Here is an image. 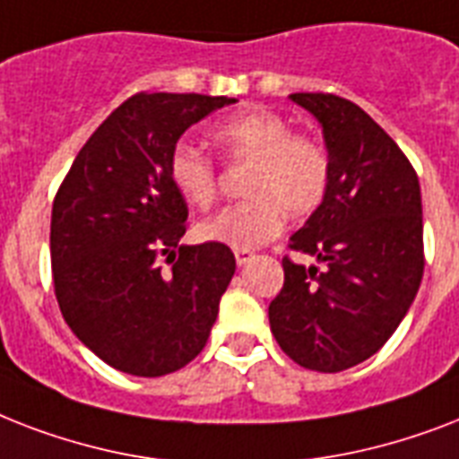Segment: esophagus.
I'll use <instances>...</instances> for the list:
<instances>
[{
  "mask_svg": "<svg viewBox=\"0 0 459 459\" xmlns=\"http://www.w3.org/2000/svg\"><path fill=\"white\" fill-rule=\"evenodd\" d=\"M252 259H255V252H252V250H236L238 266L247 264V262H252Z\"/></svg>",
  "mask_w": 459,
  "mask_h": 459,
  "instance_id": "esophagus-1",
  "label": "esophagus"
}]
</instances>
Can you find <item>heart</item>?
<instances>
[{
	"label": "heart",
	"instance_id": "obj_1",
	"mask_svg": "<svg viewBox=\"0 0 459 459\" xmlns=\"http://www.w3.org/2000/svg\"><path fill=\"white\" fill-rule=\"evenodd\" d=\"M216 143L238 164H250L245 195L197 226V236L233 250H252L269 243L286 226V209L293 216L312 214L326 197L331 183V154L314 135L295 133L273 111H247L216 126ZM169 178L176 193L193 207L216 200L219 178L212 157L178 143L169 154Z\"/></svg>",
	"mask_w": 459,
	"mask_h": 459
}]
</instances>
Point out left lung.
<instances>
[{"label": "left lung", "mask_w": 459, "mask_h": 459, "mask_svg": "<svg viewBox=\"0 0 459 459\" xmlns=\"http://www.w3.org/2000/svg\"><path fill=\"white\" fill-rule=\"evenodd\" d=\"M321 124L331 183L283 257V288L269 305L281 350L305 369L333 374L369 359L405 319L424 273L421 190L395 140L350 100L290 95Z\"/></svg>", "instance_id": "obj_1"}]
</instances>
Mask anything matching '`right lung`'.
<instances>
[{
  "mask_svg": "<svg viewBox=\"0 0 459 459\" xmlns=\"http://www.w3.org/2000/svg\"><path fill=\"white\" fill-rule=\"evenodd\" d=\"M233 97L138 92L82 145L52 204L56 302L78 341L133 377H164L200 355L236 257L178 245L187 204L169 178L178 138ZM172 252L164 273L156 257Z\"/></svg>",
  "mask_w": 459,
  "mask_h": 459,
  "instance_id": "right-lung-1",
  "label": "right lung"
}]
</instances>
